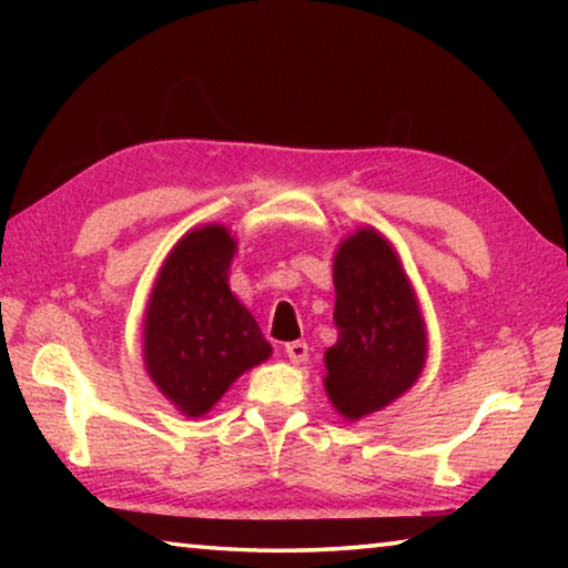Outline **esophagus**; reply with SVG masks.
<instances>
[{
	"mask_svg": "<svg viewBox=\"0 0 568 568\" xmlns=\"http://www.w3.org/2000/svg\"><path fill=\"white\" fill-rule=\"evenodd\" d=\"M285 355H287V361L295 363V365L305 363V361H307V343H303V341L287 343V345H285Z\"/></svg>",
	"mask_w": 568,
	"mask_h": 568,
	"instance_id": "1",
	"label": "esophagus"
}]
</instances>
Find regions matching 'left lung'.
<instances>
[{"label":"left lung","instance_id":"left-lung-1","mask_svg":"<svg viewBox=\"0 0 568 568\" xmlns=\"http://www.w3.org/2000/svg\"><path fill=\"white\" fill-rule=\"evenodd\" d=\"M338 341L325 351L323 388L345 420L378 413L426 368L428 328L398 250L376 227H358L333 255Z\"/></svg>","mask_w":568,"mask_h":568}]
</instances>
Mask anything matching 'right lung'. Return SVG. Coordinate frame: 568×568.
<instances>
[{
	"label": "right lung",
	"mask_w": 568,
	"mask_h": 568,
	"mask_svg": "<svg viewBox=\"0 0 568 568\" xmlns=\"http://www.w3.org/2000/svg\"><path fill=\"white\" fill-rule=\"evenodd\" d=\"M237 237L225 225L187 230L160 265L142 323V361L185 418H203L273 345L230 291Z\"/></svg>",
	"instance_id": "right-lung-1"
}]
</instances>
